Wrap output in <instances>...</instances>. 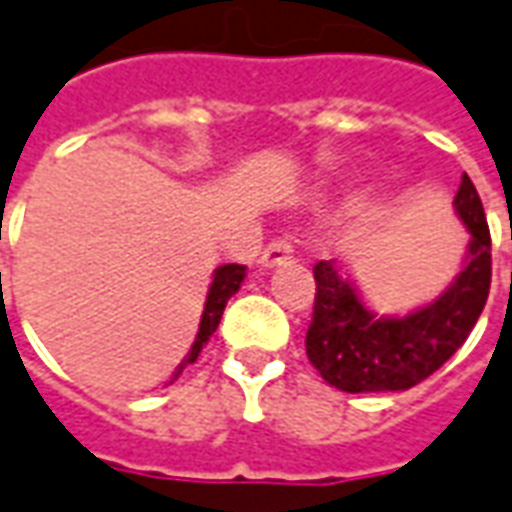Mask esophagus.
<instances>
[{
  "mask_svg": "<svg viewBox=\"0 0 512 512\" xmlns=\"http://www.w3.org/2000/svg\"><path fill=\"white\" fill-rule=\"evenodd\" d=\"M292 253H295V250H292V245H289L286 239H273V242L264 248L259 264H262V267H278V264L292 262Z\"/></svg>",
  "mask_w": 512,
  "mask_h": 512,
  "instance_id": "obj_1",
  "label": "esophagus"
}]
</instances>
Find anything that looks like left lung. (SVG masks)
Wrapping results in <instances>:
<instances>
[{
	"instance_id": "left-lung-1",
	"label": "left lung",
	"mask_w": 512,
	"mask_h": 512,
	"mask_svg": "<svg viewBox=\"0 0 512 512\" xmlns=\"http://www.w3.org/2000/svg\"><path fill=\"white\" fill-rule=\"evenodd\" d=\"M455 209L471 237L466 264L444 295L405 317L372 314L339 264L317 262L306 355L325 383L350 394L405 391L430 378L469 339L491 289V231L466 173Z\"/></svg>"
}]
</instances>
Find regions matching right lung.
I'll return each mask as SVG.
<instances>
[{
    "instance_id": "1",
    "label": "right lung",
    "mask_w": 512,
    "mask_h": 512,
    "mask_svg": "<svg viewBox=\"0 0 512 512\" xmlns=\"http://www.w3.org/2000/svg\"><path fill=\"white\" fill-rule=\"evenodd\" d=\"M242 281H245V264H223V267H217L215 278H212V286H209V295H206V306L204 314H201V325H198V336H195V342H192L190 355H187L179 364V369H176L173 380L179 378L184 366L195 364V358L201 355L204 344L209 342V336H212V333L217 331V325H220V317H223V311H226L228 297L237 292Z\"/></svg>"
}]
</instances>
